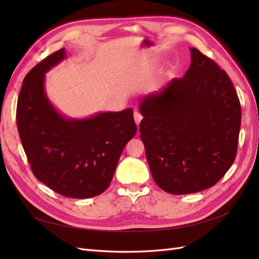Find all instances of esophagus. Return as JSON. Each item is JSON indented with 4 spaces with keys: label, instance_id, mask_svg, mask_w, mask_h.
Returning <instances> with one entry per match:
<instances>
[{
    "label": "esophagus",
    "instance_id": "obj_1",
    "mask_svg": "<svg viewBox=\"0 0 259 259\" xmlns=\"http://www.w3.org/2000/svg\"><path fill=\"white\" fill-rule=\"evenodd\" d=\"M134 119H135V122H136V124H137V125H139L140 121L143 120V115L140 114L138 111H135V112H134Z\"/></svg>",
    "mask_w": 259,
    "mask_h": 259
}]
</instances>
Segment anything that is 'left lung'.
<instances>
[{"label": "left lung", "instance_id": "1", "mask_svg": "<svg viewBox=\"0 0 259 259\" xmlns=\"http://www.w3.org/2000/svg\"><path fill=\"white\" fill-rule=\"evenodd\" d=\"M182 79L144 96L139 125L151 175L161 189L188 194L213 187L237 155L241 105L214 60L191 48Z\"/></svg>", "mask_w": 259, "mask_h": 259}]
</instances>
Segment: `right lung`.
I'll list each match as a JSON object with an SVG mask.
<instances>
[{"label":"right lung","mask_w":259,"mask_h":259,"mask_svg":"<svg viewBox=\"0 0 259 259\" xmlns=\"http://www.w3.org/2000/svg\"><path fill=\"white\" fill-rule=\"evenodd\" d=\"M66 58L61 49L32 68L17 101V127L34 176L64 197L93 198L110 185L123 149L135 136L133 109L71 119L46 96L45 73Z\"/></svg>","instance_id":"right-lung-1"}]
</instances>
